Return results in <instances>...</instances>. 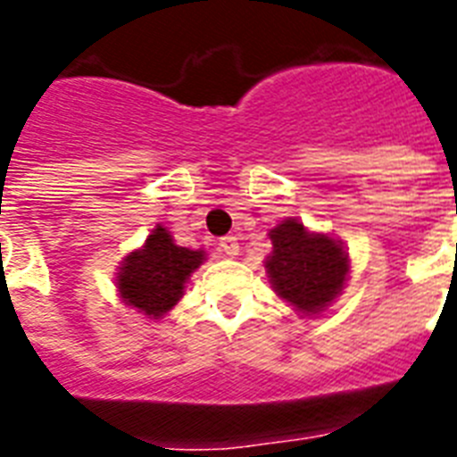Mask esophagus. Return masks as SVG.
I'll return each instance as SVG.
<instances>
[{
  "instance_id": "esophagus-1",
  "label": "esophagus",
  "mask_w": 457,
  "mask_h": 457,
  "mask_svg": "<svg viewBox=\"0 0 457 457\" xmlns=\"http://www.w3.org/2000/svg\"><path fill=\"white\" fill-rule=\"evenodd\" d=\"M220 248L225 255H237L239 253V241H237V237H222L220 239Z\"/></svg>"
}]
</instances>
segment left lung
I'll return each mask as SVG.
<instances>
[{
  "label": "left lung",
  "instance_id": "8db88e82",
  "mask_svg": "<svg viewBox=\"0 0 457 457\" xmlns=\"http://www.w3.org/2000/svg\"><path fill=\"white\" fill-rule=\"evenodd\" d=\"M270 237L274 251L264 267L276 293L300 312H323L346 281V253L329 237L309 235L295 218L271 229Z\"/></svg>",
  "mask_w": 457,
  "mask_h": 457
}]
</instances>
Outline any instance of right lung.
Segmentation results:
<instances>
[{"mask_svg":"<svg viewBox=\"0 0 457 457\" xmlns=\"http://www.w3.org/2000/svg\"><path fill=\"white\" fill-rule=\"evenodd\" d=\"M204 260V251L176 246L162 225L153 229L141 251L128 255L118 274L122 300L145 316H162L181 300L183 286Z\"/></svg>","mask_w":457,"mask_h":457,"instance_id":"right-lung-1","label":"right lung"}]
</instances>
